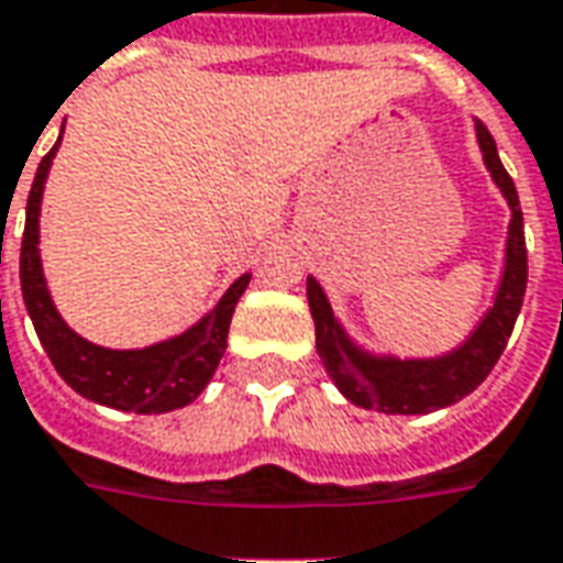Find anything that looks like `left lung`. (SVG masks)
<instances>
[{"label":"left lung","instance_id":"left-lung-1","mask_svg":"<svg viewBox=\"0 0 563 563\" xmlns=\"http://www.w3.org/2000/svg\"><path fill=\"white\" fill-rule=\"evenodd\" d=\"M475 140L494 186L500 188V195L512 210V219L506 231V255H503V274L494 305L485 310V317L457 347L427 360H399L393 353H372L360 347L335 317L317 277H308V305L317 325V353L338 390L344 393V399L360 408H372L384 415H430L460 402L490 375V368L497 365L506 341L512 335L528 289L525 216L512 176L500 164L497 143L478 118H475Z\"/></svg>","mask_w":563,"mask_h":563}]
</instances>
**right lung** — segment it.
<instances>
[{"label": "right lung", "mask_w": 563, "mask_h": 563, "mask_svg": "<svg viewBox=\"0 0 563 563\" xmlns=\"http://www.w3.org/2000/svg\"><path fill=\"white\" fill-rule=\"evenodd\" d=\"M57 148H60V140L35 170L33 188L26 198V228H23L21 243L23 305L35 325V335L57 368V375L90 402L109 405L118 411H133V415H164L173 408H186L188 402L198 399L219 368L228 344V325H231L241 295L250 286V274L231 283L228 292L216 301V308L203 313L183 335H173L148 347H100L73 332L51 298L48 280L42 271V255H38L42 195H45L51 161L57 155Z\"/></svg>", "instance_id": "add662e5"}]
</instances>
